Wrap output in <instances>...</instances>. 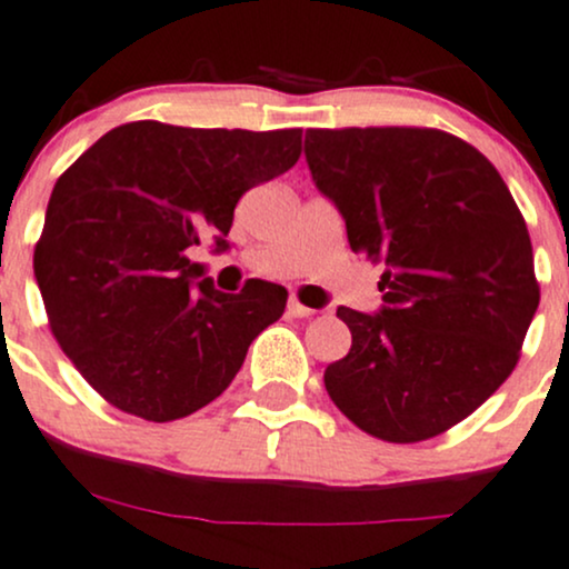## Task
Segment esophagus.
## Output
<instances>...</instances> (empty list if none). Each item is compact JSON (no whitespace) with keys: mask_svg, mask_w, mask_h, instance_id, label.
Instances as JSON below:
<instances>
[{"mask_svg":"<svg viewBox=\"0 0 569 569\" xmlns=\"http://www.w3.org/2000/svg\"><path fill=\"white\" fill-rule=\"evenodd\" d=\"M287 311H290L292 317H311V315H315V309H309V306L298 301V298H290V303H287Z\"/></svg>","mask_w":569,"mask_h":569,"instance_id":"34e87169","label":"esophagus"}]
</instances>
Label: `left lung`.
I'll use <instances>...</instances> for the list:
<instances>
[{"instance_id":"obj_1","label":"left lung","mask_w":569,"mask_h":569,"mask_svg":"<svg viewBox=\"0 0 569 569\" xmlns=\"http://www.w3.org/2000/svg\"><path fill=\"white\" fill-rule=\"evenodd\" d=\"M306 161L352 252L387 266L379 315L336 311L352 349L325 389L368 436L436 438L519 362L540 303L525 217L489 158L438 129H309Z\"/></svg>"}]
</instances>
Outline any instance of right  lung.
<instances>
[{
    "instance_id": "obj_1",
    "label": "right lung",
    "mask_w": 569,
    "mask_h": 569,
    "mask_svg": "<svg viewBox=\"0 0 569 569\" xmlns=\"http://www.w3.org/2000/svg\"><path fill=\"white\" fill-rule=\"evenodd\" d=\"M301 129H184L133 120L69 166L34 247L50 333L107 403L174 422L226 392L284 287L228 296L190 247H228L233 209L301 158Z\"/></svg>"
}]
</instances>
